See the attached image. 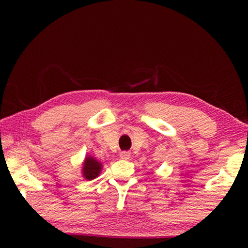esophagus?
<instances>
[{
    "label": "esophagus",
    "mask_w": 248,
    "mask_h": 248,
    "mask_svg": "<svg viewBox=\"0 0 248 248\" xmlns=\"http://www.w3.org/2000/svg\"><path fill=\"white\" fill-rule=\"evenodd\" d=\"M119 156H120V158H123V159H130L131 154H130L129 152H121Z\"/></svg>",
    "instance_id": "esophagus-1"
}]
</instances>
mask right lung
<instances>
[{
    "mask_svg": "<svg viewBox=\"0 0 248 248\" xmlns=\"http://www.w3.org/2000/svg\"><path fill=\"white\" fill-rule=\"evenodd\" d=\"M103 170V164L91 155H86L82 164V176L86 180H93L98 177Z\"/></svg>",
    "mask_w": 248,
    "mask_h": 248,
    "instance_id": "right-lung-1",
    "label": "right lung"
}]
</instances>
